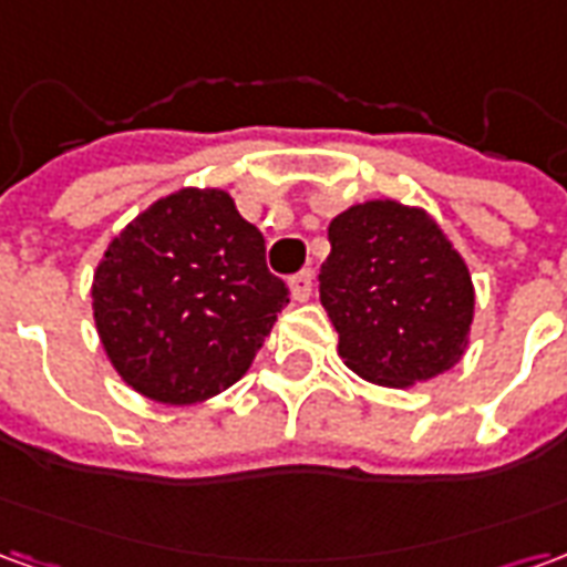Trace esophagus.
I'll return each mask as SVG.
<instances>
[{
    "label": "esophagus",
    "instance_id": "obj_1",
    "mask_svg": "<svg viewBox=\"0 0 567 567\" xmlns=\"http://www.w3.org/2000/svg\"><path fill=\"white\" fill-rule=\"evenodd\" d=\"M288 288H291V297H295L297 303L309 300V295H312V270H303L297 272V276H291V279H288Z\"/></svg>",
    "mask_w": 567,
    "mask_h": 567
}]
</instances>
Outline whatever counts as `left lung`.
<instances>
[{
	"label": "left lung",
	"instance_id": "obj_1",
	"mask_svg": "<svg viewBox=\"0 0 567 567\" xmlns=\"http://www.w3.org/2000/svg\"><path fill=\"white\" fill-rule=\"evenodd\" d=\"M319 295L358 377L406 389L450 370L467 349L474 282L425 209L368 199L328 227Z\"/></svg>",
	"mask_w": 567,
	"mask_h": 567
}]
</instances>
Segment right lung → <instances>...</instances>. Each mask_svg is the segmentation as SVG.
<instances>
[{"mask_svg": "<svg viewBox=\"0 0 567 567\" xmlns=\"http://www.w3.org/2000/svg\"><path fill=\"white\" fill-rule=\"evenodd\" d=\"M264 236L218 187L151 203L93 272V319L121 380L161 404L230 389L288 303Z\"/></svg>", "mask_w": 567, "mask_h": 567, "instance_id": "1", "label": "right lung"}]
</instances>
